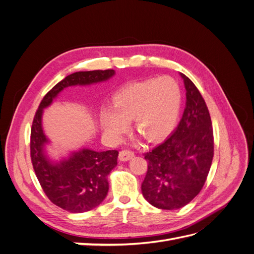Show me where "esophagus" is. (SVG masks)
<instances>
[{"instance_id":"34e87169","label":"esophagus","mask_w":254,"mask_h":254,"mask_svg":"<svg viewBox=\"0 0 254 254\" xmlns=\"http://www.w3.org/2000/svg\"><path fill=\"white\" fill-rule=\"evenodd\" d=\"M132 157H134V152L130 149H123L120 151V155H119V158L121 161H128Z\"/></svg>"}]
</instances>
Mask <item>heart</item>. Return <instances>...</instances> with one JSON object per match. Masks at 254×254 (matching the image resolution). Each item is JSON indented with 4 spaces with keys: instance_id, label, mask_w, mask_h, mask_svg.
Listing matches in <instances>:
<instances>
[{
    "instance_id": "obj_1",
    "label": "heart",
    "mask_w": 254,
    "mask_h": 254,
    "mask_svg": "<svg viewBox=\"0 0 254 254\" xmlns=\"http://www.w3.org/2000/svg\"><path fill=\"white\" fill-rule=\"evenodd\" d=\"M181 101V88L170 75L129 83L114 94L112 109L103 111L102 125L118 139L126 131L127 122L134 120L137 134L148 142H159L176 127Z\"/></svg>"
}]
</instances>
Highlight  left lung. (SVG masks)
<instances>
[{
	"label": "left lung",
	"instance_id": "1",
	"mask_svg": "<svg viewBox=\"0 0 254 254\" xmlns=\"http://www.w3.org/2000/svg\"><path fill=\"white\" fill-rule=\"evenodd\" d=\"M187 106L173 134L144 153L147 172L142 194L151 205L177 210L199 194L209 175L214 156V135L209 109L200 92L181 74Z\"/></svg>",
	"mask_w": 254,
	"mask_h": 254
}]
</instances>
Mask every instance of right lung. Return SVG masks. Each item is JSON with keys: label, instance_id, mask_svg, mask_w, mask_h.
<instances>
[{"label": "right lung", "instance_id": "obj_1", "mask_svg": "<svg viewBox=\"0 0 254 254\" xmlns=\"http://www.w3.org/2000/svg\"><path fill=\"white\" fill-rule=\"evenodd\" d=\"M113 75V70H95L66 76L44 95L34 117L29 147L35 174L50 200L67 212H87L104 200L109 190L108 175L118 164L119 151L82 149L68 160L52 164L43 153L48 140L41 127L42 111L64 88L107 80Z\"/></svg>", "mask_w": 254, "mask_h": 254}]
</instances>
